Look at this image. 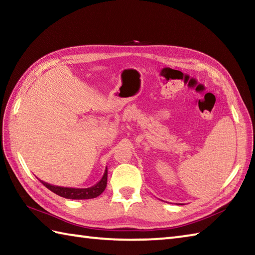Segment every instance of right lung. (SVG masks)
I'll return each mask as SVG.
<instances>
[{
  "mask_svg": "<svg viewBox=\"0 0 255 255\" xmlns=\"http://www.w3.org/2000/svg\"><path fill=\"white\" fill-rule=\"evenodd\" d=\"M44 185L50 189L51 192L59 195V196L68 198V199H91L95 198L105 191L107 185V167L105 169L104 174H103L101 180L97 182L95 185L88 188H74V187H63L51 185L49 183L40 181Z\"/></svg>",
  "mask_w": 255,
  "mask_h": 255,
  "instance_id": "1",
  "label": "right lung"
}]
</instances>
